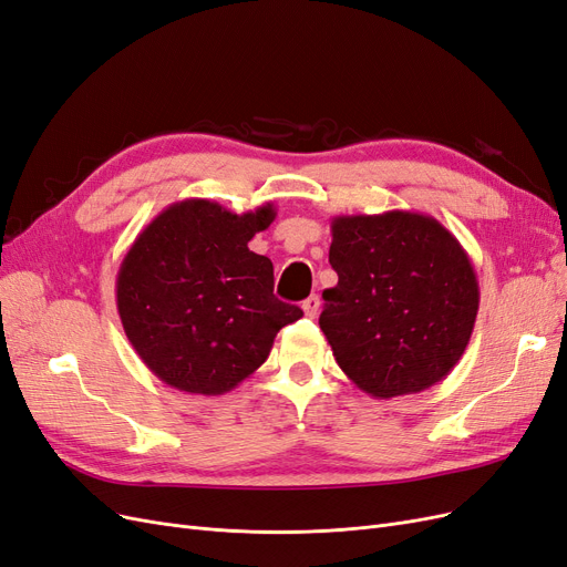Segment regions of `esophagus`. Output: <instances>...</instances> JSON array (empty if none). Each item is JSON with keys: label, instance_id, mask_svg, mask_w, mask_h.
I'll return each instance as SVG.
<instances>
[{"label": "esophagus", "instance_id": "esophagus-1", "mask_svg": "<svg viewBox=\"0 0 567 567\" xmlns=\"http://www.w3.org/2000/svg\"><path fill=\"white\" fill-rule=\"evenodd\" d=\"M319 307H321V298H319V296H309V298L302 302V309H305V315H307L309 319H315V317L319 315Z\"/></svg>", "mask_w": 567, "mask_h": 567}]
</instances>
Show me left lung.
Masks as SVG:
<instances>
[{
	"label": "left lung",
	"instance_id": "obj_1",
	"mask_svg": "<svg viewBox=\"0 0 567 567\" xmlns=\"http://www.w3.org/2000/svg\"><path fill=\"white\" fill-rule=\"evenodd\" d=\"M319 326L365 394L424 392L462 359L478 315L470 256L436 218L413 210L338 216Z\"/></svg>",
	"mask_w": 567,
	"mask_h": 567
}]
</instances>
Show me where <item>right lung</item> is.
Returning a JSON list of instances; mask_svg holds the SVG:
<instances>
[{"label":"right lung","mask_w":567,"mask_h":567,"mask_svg":"<svg viewBox=\"0 0 567 567\" xmlns=\"http://www.w3.org/2000/svg\"><path fill=\"white\" fill-rule=\"evenodd\" d=\"M275 216L271 204L237 216L185 199L135 237L116 275V309L135 354L162 382L204 396L231 392L302 317L275 298L271 260L248 248Z\"/></svg>","instance_id":"add662e5"}]
</instances>
